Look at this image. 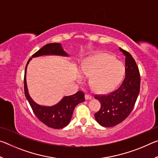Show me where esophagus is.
<instances>
[{
    "instance_id": "esophagus-1",
    "label": "esophagus",
    "mask_w": 158,
    "mask_h": 158,
    "mask_svg": "<svg viewBox=\"0 0 158 158\" xmlns=\"http://www.w3.org/2000/svg\"><path fill=\"white\" fill-rule=\"evenodd\" d=\"M91 98H92L91 95H88V94H85V100H90V99H91Z\"/></svg>"
}]
</instances>
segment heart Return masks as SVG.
<instances>
[{"label":"heart","instance_id":"obj_1","mask_svg":"<svg viewBox=\"0 0 158 158\" xmlns=\"http://www.w3.org/2000/svg\"><path fill=\"white\" fill-rule=\"evenodd\" d=\"M81 74L90 78V85L95 92H111L121 81L125 74V67L113 56L99 53L85 61L81 66ZM79 80L82 77H79Z\"/></svg>","mask_w":158,"mask_h":158}]
</instances>
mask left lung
<instances>
[{"label": "left lung", "instance_id": "obj_1", "mask_svg": "<svg viewBox=\"0 0 158 158\" xmlns=\"http://www.w3.org/2000/svg\"><path fill=\"white\" fill-rule=\"evenodd\" d=\"M125 56V77L118 89L109 94L95 95L101 104L95 114V120L102 126L114 127L129 116L139 93L141 77L138 66L132 55L120 48Z\"/></svg>", "mask_w": 158, "mask_h": 158}]
</instances>
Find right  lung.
<instances>
[{
  "instance_id": "add662e5",
  "label": "right lung",
  "mask_w": 158,
  "mask_h": 158,
  "mask_svg": "<svg viewBox=\"0 0 158 158\" xmlns=\"http://www.w3.org/2000/svg\"><path fill=\"white\" fill-rule=\"evenodd\" d=\"M50 54L68 56L63 51L60 44L50 43L42 47L40 49L35 53L32 56V57ZM31 59V58L28 60L27 64H26L24 79H23L24 93L26 98H27L33 113L40 121L49 127L54 128V129H61V128L68 125L69 121H70L74 107L79 103L83 102L85 101L84 93H83V91L79 90V91L77 92L75 94L73 95L65 96L57 105L52 106H49V107L37 105L32 100L30 95H29L27 89V85H26V68H27L28 63Z\"/></svg>"
}]
</instances>
